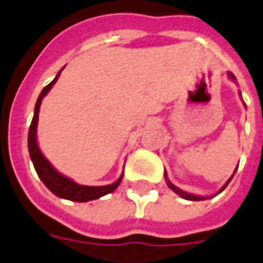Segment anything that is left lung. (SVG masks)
Returning a JSON list of instances; mask_svg holds the SVG:
<instances>
[{
    "label": "left lung",
    "instance_id": "obj_1",
    "mask_svg": "<svg viewBox=\"0 0 263 263\" xmlns=\"http://www.w3.org/2000/svg\"><path fill=\"white\" fill-rule=\"evenodd\" d=\"M229 78H231V79H233V81H236L235 75L232 74V72H229ZM236 170H237V167H236ZM236 170H235V173H236ZM235 173H233V174H232V177H231V178H229V180L227 181V184L223 185L222 188L219 189V191H218V193H221V192H222V191H223V189L227 188V185L229 184V182H231V180H232V178H233V176H235ZM164 178H166V182H167V186H168V188L172 189V191H174V192H176L177 195H180L181 197H184V199H186V200L199 201V200H205V199H207V197H204V196H196V195H192V193L184 192V191H182V189L177 188L176 185H174V184H172V182H170V181H168V178H167V174H166V172H164ZM218 193H217V195H218ZM209 199H210V197H209Z\"/></svg>",
    "mask_w": 263,
    "mask_h": 263
}]
</instances>
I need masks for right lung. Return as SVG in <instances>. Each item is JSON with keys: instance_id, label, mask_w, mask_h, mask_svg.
I'll list each match as a JSON object with an SVG mask.
<instances>
[{"instance_id": "obj_1", "label": "right lung", "mask_w": 263, "mask_h": 263, "mask_svg": "<svg viewBox=\"0 0 263 263\" xmlns=\"http://www.w3.org/2000/svg\"><path fill=\"white\" fill-rule=\"evenodd\" d=\"M62 70L59 71V74L56 75V78H54L52 82L49 83V85H46V86L42 89L40 97L36 100L35 109H34V117H32L30 130H28V152H30V158H31L32 164H34V167H35L36 174H38L41 181L46 185V188H48L50 192H53L56 196L62 197V199L83 203V201L95 200V199H99V197L104 196V195H108V193L114 192V191L119 186V184H121L122 178H123V174H122L114 184L104 185V186H86V185H79L77 184L75 181L71 180V178H68V177L60 174V173L50 164V162L42 155V152H41L40 146H38V142H36V126H38V114H40L41 103H42V99L46 96V93H48V91L52 89V86H53L54 83H56V81H58L59 77H60Z\"/></svg>"}]
</instances>
